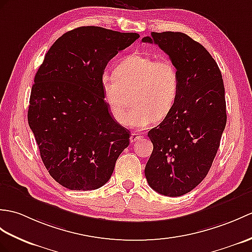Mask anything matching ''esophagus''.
<instances>
[{"instance_id":"esophagus-1","label":"esophagus","mask_w":252,"mask_h":252,"mask_svg":"<svg viewBox=\"0 0 252 252\" xmlns=\"http://www.w3.org/2000/svg\"><path fill=\"white\" fill-rule=\"evenodd\" d=\"M143 137V135L140 133H138V132H133L132 134H131V137H130V140H131V143H135L136 140H138L139 138H142Z\"/></svg>"}]
</instances>
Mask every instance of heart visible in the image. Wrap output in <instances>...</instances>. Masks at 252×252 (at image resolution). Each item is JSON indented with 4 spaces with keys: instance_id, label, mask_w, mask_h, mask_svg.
Instances as JSON below:
<instances>
[{
    "instance_id": "obj_1",
    "label": "heart",
    "mask_w": 252,
    "mask_h": 252,
    "mask_svg": "<svg viewBox=\"0 0 252 252\" xmlns=\"http://www.w3.org/2000/svg\"><path fill=\"white\" fill-rule=\"evenodd\" d=\"M99 85L110 114L120 125L127 122V92L134 90L135 108L130 126L145 128L173 110L179 93V75L171 60L133 54L120 61L115 74L103 73Z\"/></svg>"
}]
</instances>
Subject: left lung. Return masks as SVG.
Masks as SVG:
<instances>
[{
  "instance_id": "obj_1",
  "label": "left lung",
  "mask_w": 252,
  "mask_h": 252,
  "mask_svg": "<svg viewBox=\"0 0 252 252\" xmlns=\"http://www.w3.org/2000/svg\"><path fill=\"white\" fill-rule=\"evenodd\" d=\"M144 43L165 52L179 75L176 104L148 136L154 150L145 167L149 186L166 196L190 192L206 177L226 124L224 85L204 46L180 32H151Z\"/></svg>"
}]
</instances>
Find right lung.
Returning <instances> with one entry per match:
<instances>
[{"instance_id":"1","label":"right lung","mask_w":252,"mask_h":252,"mask_svg":"<svg viewBox=\"0 0 252 252\" xmlns=\"http://www.w3.org/2000/svg\"><path fill=\"white\" fill-rule=\"evenodd\" d=\"M139 37L79 27L50 47L34 77L28 121L50 176L69 190L109 180L130 132L105 102L99 78L107 63Z\"/></svg>"}]
</instances>
